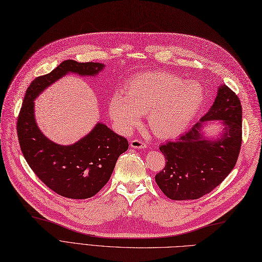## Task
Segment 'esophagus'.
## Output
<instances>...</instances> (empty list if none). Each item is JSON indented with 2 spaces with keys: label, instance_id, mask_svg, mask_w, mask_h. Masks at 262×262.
<instances>
[{
  "label": "esophagus",
  "instance_id": "34e87169",
  "mask_svg": "<svg viewBox=\"0 0 262 262\" xmlns=\"http://www.w3.org/2000/svg\"><path fill=\"white\" fill-rule=\"evenodd\" d=\"M130 145H131V147H133V148H144V147H146V143H145V142L140 140V139H134V140H132Z\"/></svg>",
  "mask_w": 262,
  "mask_h": 262
}]
</instances>
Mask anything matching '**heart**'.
<instances>
[{"mask_svg": "<svg viewBox=\"0 0 262 262\" xmlns=\"http://www.w3.org/2000/svg\"><path fill=\"white\" fill-rule=\"evenodd\" d=\"M205 92L196 81L164 71L134 76L125 94L115 93L109 114L119 129L129 132L147 114L150 130L158 138H173L191 124L204 105Z\"/></svg>", "mask_w": 262, "mask_h": 262, "instance_id": "heart-1", "label": "heart"}]
</instances>
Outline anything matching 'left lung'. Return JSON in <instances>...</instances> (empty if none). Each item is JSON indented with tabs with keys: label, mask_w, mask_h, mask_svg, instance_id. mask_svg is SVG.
I'll use <instances>...</instances> for the list:
<instances>
[{
	"label": "left lung",
	"mask_w": 262,
	"mask_h": 262,
	"mask_svg": "<svg viewBox=\"0 0 262 262\" xmlns=\"http://www.w3.org/2000/svg\"><path fill=\"white\" fill-rule=\"evenodd\" d=\"M242 104L227 87H219L212 107L199 122L176 140L160 146L165 168L156 184L171 200H194L211 192L235 167L242 146ZM225 126L219 139L209 140L202 130L208 121Z\"/></svg>",
	"instance_id": "8db88e82"
}]
</instances>
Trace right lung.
I'll return each instance as SVG.
<instances>
[{"instance_id": "1", "label": "right lung", "mask_w": 262, "mask_h": 262, "mask_svg": "<svg viewBox=\"0 0 262 262\" xmlns=\"http://www.w3.org/2000/svg\"><path fill=\"white\" fill-rule=\"evenodd\" d=\"M104 67L97 62L63 61L50 73L31 82L18 115V141L29 167L52 191L70 199H87L107 184L118 157L129 147L128 140L98 122L74 144L54 143L38 128L34 100L47 87L69 73L93 76Z\"/></svg>"}]
</instances>
